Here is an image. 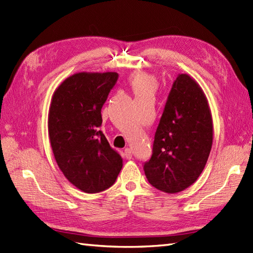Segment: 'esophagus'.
Here are the masks:
<instances>
[{
	"label": "esophagus",
	"mask_w": 253,
	"mask_h": 253,
	"mask_svg": "<svg viewBox=\"0 0 253 253\" xmlns=\"http://www.w3.org/2000/svg\"><path fill=\"white\" fill-rule=\"evenodd\" d=\"M124 156L126 159H131L132 158V151L130 150V148H125L124 151Z\"/></svg>",
	"instance_id": "obj_1"
}]
</instances>
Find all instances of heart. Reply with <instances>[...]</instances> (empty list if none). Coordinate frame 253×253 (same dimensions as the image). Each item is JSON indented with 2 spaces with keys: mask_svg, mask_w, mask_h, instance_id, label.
I'll use <instances>...</instances> for the list:
<instances>
[{
  "mask_svg": "<svg viewBox=\"0 0 253 253\" xmlns=\"http://www.w3.org/2000/svg\"><path fill=\"white\" fill-rule=\"evenodd\" d=\"M129 83L135 95H154L157 89L156 77L145 71H135L129 77Z\"/></svg>",
  "mask_w": 253,
  "mask_h": 253,
  "instance_id": "b5f03b06",
  "label": "heart"
}]
</instances>
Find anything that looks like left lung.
<instances>
[{
	"mask_svg": "<svg viewBox=\"0 0 253 253\" xmlns=\"http://www.w3.org/2000/svg\"><path fill=\"white\" fill-rule=\"evenodd\" d=\"M211 144L209 101L190 76L180 74L168 96L155 133L152 157L144 164L148 182L168 193L188 188L202 173Z\"/></svg>",
	"mask_w": 253,
	"mask_h": 253,
	"instance_id": "obj_1",
	"label": "left lung"
}]
</instances>
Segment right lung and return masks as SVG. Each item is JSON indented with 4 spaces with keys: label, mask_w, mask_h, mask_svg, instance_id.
I'll return each instance as SVG.
<instances>
[{
    "label": "right lung",
    "mask_w": 253,
    "mask_h": 253,
    "mask_svg": "<svg viewBox=\"0 0 253 253\" xmlns=\"http://www.w3.org/2000/svg\"><path fill=\"white\" fill-rule=\"evenodd\" d=\"M119 79L116 73H78L53 93L48 131L54 158L69 182L87 193L111 187L123 167L101 126V108Z\"/></svg>",
    "instance_id": "right-lung-1"
}]
</instances>
